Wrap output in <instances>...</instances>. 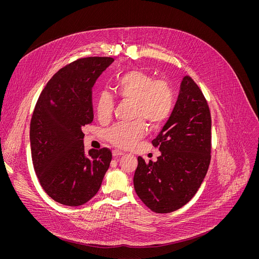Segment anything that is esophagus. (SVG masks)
Wrapping results in <instances>:
<instances>
[{
	"label": "esophagus",
	"mask_w": 259,
	"mask_h": 259,
	"mask_svg": "<svg viewBox=\"0 0 259 259\" xmlns=\"http://www.w3.org/2000/svg\"><path fill=\"white\" fill-rule=\"evenodd\" d=\"M124 155V153L123 152H120V151H114L113 152V156L115 157V158H117V157H121V156H123Z\"/></svg>",
	"instance_id": "esophagus-1"
}]
</instances>
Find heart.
Returning a JSON list of instances; mask_svg holds the SVG:
<instances>
[{"instance_id": "obj_1", "label": "heart", "mask_w": 259, "mask_h": 259, "mask_svg": "<svg viewBox=\"0 0 259 259\" xmlns=\"http://www.w3.org/2000/svg\"><path fill=\"white\" fill-rule=\"evenodd\" d=\"M117 97L132 102L130 123H120L105 132L106 139L119 149H130L145 134V124L159 128L170 117L174 107V92L165 80H156L151 73L132 69L118 76L114 82ZM115 96L101 91L95 99V112L102 122L112 118Z\"/></svg>"}]
</instances>
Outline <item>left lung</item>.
<instances>
[{"label":"left lung","instance_id":"8db88e82","mask_svg":"<svg viewBox=\"0 0 259 259\" xmlns=\"http://www.w3.org/2000/svg\"><path fill=\"white\" fill-rule=\"evenodd\" d=\"M152 143L162 154L157 162L138 157L134 189L152 211L170 213L196 195L211 160L210 109L190 76L182 79L173 112Z\"/></svg>","mask_w":259,"mask_h":259}]
</instances>
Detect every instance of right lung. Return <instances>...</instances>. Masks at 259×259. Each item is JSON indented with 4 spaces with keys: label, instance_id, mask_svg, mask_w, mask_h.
<instances>
[{
    "label": "right lung",
    "instance_id": "add662e5",
    "mask_svg": "<svg viewBox=\"0 0 259 259\" xmlns=\"http://www.w3.org/2000/svg\"><path fill=\"white\" fill-rule=\"evenodd\" d=\"M112 57H86L60 68L35 103L30 120L33 168L46 194L62 205L80 206L99 191L112 152L85 153L83 127L93 121L92 87Z\"/></svg>",
    "mask_w": 259,
    "mask_h": 259
}]
</instances>
